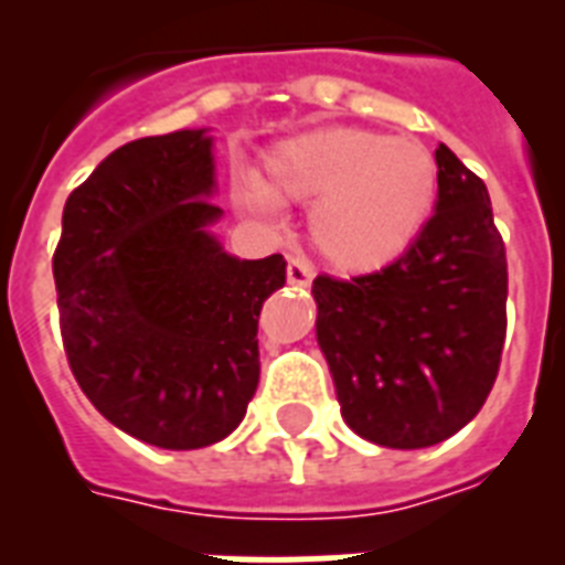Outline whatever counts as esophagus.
I'll return each instance as SVG.
<instances>
[{
  "instance_id": "obj_1",
  "label": "esophagus",
  "mask_w": 565,
  "mask_h": 565,
  "mask_svg": "<svg viewBox=\"0 0 565 565\" xmlns=\"http://www.w3.org/2000/svg\"><path fill=\"white\" fill-rule=\"evenodd\" d=\"M313 275H317V269H313L310 260H305V257H290V264H287V281L296 284V287H308L313 281Z\"/></svg>"
}]
</instances>
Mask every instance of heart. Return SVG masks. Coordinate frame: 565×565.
I'll list each match as a JSON object with an SVG mask.
<instances>
[{"label": "heart", "mask_w": 565, "mask_h": 565, "mask_svg": "<svg viewBox=\"0 0 565 565\" xmlns=\"http://www.w3.org/2000/svg\"><path fill=\"white\" fill-rule=\"evenodd\" d=\"M260 190L278 202H313L310 239L340 273H377L419 239L437 204V161L416 140L372 128L326 126L275 143ZM264 193L248 190L252 204Z\"/></svg>", "instance_id": "1"}]
</instances>
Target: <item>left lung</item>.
I'll return each mask as SVG.
<instances>
[{
  "instance_id": "1",
  "label": "left lung",
  "mask_w": 565,
  "mask_h": 565,
  "mask_svg": "<svg viewBox=\"0 0 565 565\" xmlns=\"http://www.w3.org/2000/svg\"><path fill=\"white\" fill-rule=\"evenodd\" d=\"M419 239L381 273L319 275L317 340L345 425L386 448H428L472 422L499 375L508 257L490 193L446 143Z\"/></svg>"
}]
</instances>
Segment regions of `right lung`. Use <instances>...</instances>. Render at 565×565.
I'll return each mask as SVG.
<instances>
[{
  "instance_id": "1",
  "label": "right lung",
  "mask_w": 565,
  "mask_h": 565,
  "mask_svg": "<svg viewBox=\"0 0 565 565\" xmlns=\"http://www.w3.org/2000/svg\"><path fill=\"white\" fill-rule=\"evenodd\" d=\"M213 137L119 146L64 204L52 257L61 337L93 407L149 446L188 451L237 428L260 377L257 317L287 260H239L211 234Z\"/></svg>"
}]
</instances>
